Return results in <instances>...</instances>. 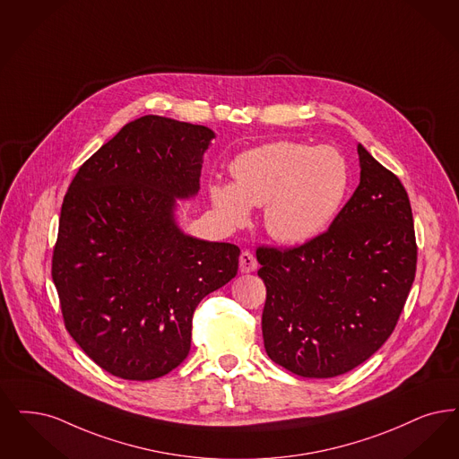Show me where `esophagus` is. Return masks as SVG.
<instances>
[{
	"label": "esophagus",
	"mask_w": 459,
	"mask_h": 459,
	"mask_svg": "<svg viewBox=\"0 0 459 459\" xmlns=\"http://www.w3.org/2000/svg\"><path fill=\"white\" fill-rule=\"evenodd\" d=\"M257 268V261L251 251H242L238 256V270L240 273H251Z\"/></svg>",
	"instance_id": "34e87169"
}]
</instances>
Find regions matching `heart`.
Here are the masks:
<instances>
[{"mask_svg":"<svg viewBox=\"0 0 459 459\" xmlns=\"http://www.w3.org/2000/svg\"><path fill=\"white\" fill-rule=\"evenodd\" d=\"M236 184H215L212 202L230 227L246 223L249 206H264V229L283 244L317 238L349 189V167L331 147L275 142L242 153L232 167Z\"/></svg>","mask_w":459,"mask_h":459,"instance_id":"heart-1","label":"heart"}]
</instances>
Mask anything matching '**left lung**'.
Listing matches in <instances>:
<instances>
[{
    "label": "left lung",
    "instance_id": "1",
    "mask_svg": "<svg viewBox=\"0 0 459 459\" xmlns=\"http://www.w3.org/2000/svg\"><path fill=\"white\" fill-rule=\"evenodd\" d=\"M357 152L360 184L326 232L289 249H256L264 349L302 377H334L366 362L396 328L415 280L406 189L366 148Z\"/></svg>",
    "mask_w": 459,
    "mask_h": 459
}]
</instances>
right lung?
<instances>
[{
    "mask_svg": "<svg viewBox=\"0 0 459 459\" xmlns=\"http://www.w3.org/2000/svg\"><path fill=\"white\" fill-rule=\"evenodd\" d=\"M212 138L200 125L138 117L65 195L51 270L65 328L116 377L150 381L179 366L203 297L238 275V246L186 236L174 221L176 198L200 189Z\"/></svg>",
    "mask_w": 459,
    "mask_h": 459,
    "instance_id": "1",
    "label": "right lung"
}]
</instances>
